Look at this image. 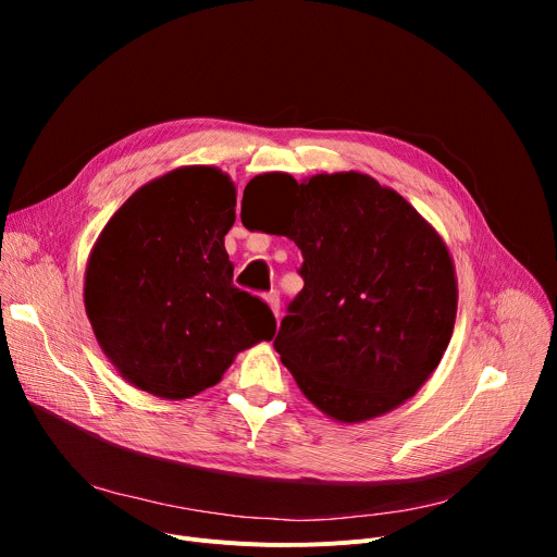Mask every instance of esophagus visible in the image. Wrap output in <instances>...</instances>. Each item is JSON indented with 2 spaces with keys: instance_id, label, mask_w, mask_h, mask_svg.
<instances>
[{
  "instance_id": "34e87169",
  "label": "esophagus",
  "mask_w": 557,
  "mask_h": 557,
  "mask_svg": "<svg viewBox=\"0 0 557 557\" xmlns=\"http://www.w3.org/2000/svg\"><path fill=\"white\" fill-rule=\"evenodd\" d=\"M263 300H267V305L271 307V311L275 313V318H280V296L275 294V290H271V294H269L267 298H263Z\"/></svg>"
}]
</instances>
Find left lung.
<instances>
[{"label": "left lung", "instance_id": "obj_1", "mask_svg": "<svg viewBox=\"0 0 557 557\" xmlns=\"http://www.w3.org/2000/svg\"><path fill=\"white\" fill-rule=\"evenodd\" d=\"M267 178L296 187L280 234L305 259V288L275 338L282 363L341 424L391 413L426 384L451 341L458 282L447 244L368 173H315L300 185L288 173Z\"/></svg>", "mask_w": 557, "mask_h": 557}]
</instances>
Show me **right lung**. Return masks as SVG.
<instances>
[{"label": "right lung", "instance_id": "add662e5", "mask_svg": "<svg viewBox=\"0 0 557 557\" xmlns=\"http://www.w3.org/2000/svg\"><path fill=\"white\" fill-rule=\"evenodd\" d=\"M237 185L189 164L141 185L112 214L85 267L95 338L126 382L187 399L221 382L244 349L275 336L259 298L232 284L225 234Z\"/></svg>", "mask_w": 557, "mask_h": 557}]
</instances>
